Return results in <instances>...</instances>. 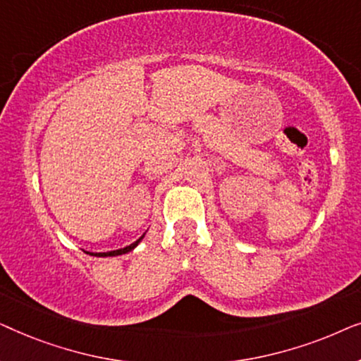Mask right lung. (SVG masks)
Segmentation results:
<instances>
[{"mask_svg":"<svg viewBox=\"0 0 361 361\" xmlns=\"http://www.w3.org/2000/svg\"><path fill=\"white\" fill-rule=\"evenodd\" d=\"M145 235L146 233H142L140 238H137L135 243H131V245H128V246H125V248H120V250H113V251H106V253H90V251H85L87 255H92V256H100V258H105V256H118V255H125V253H130V251H133L136 248L137 245L141 243V240L145 238Z\"/></svg>","mask_w":361,"mask_h":361,"instance_id":"obj_1","label":"right lung"}]
</instances>
